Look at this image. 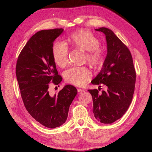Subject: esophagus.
<instances>
[{
    "mask_svg": "<svg viewBox=\"0 0 152 152\" xmlns=\"http://www.w3.org/2000/svg\"><path fill=\"white\" fill-rule=\"evenodd\" d=\"M77 91H78V93H79V94H82V93H84V90L81 89H77Z\"/></svg>",
    "mask_w": 152,
    "mask_h": 152,
    "instance_id": "34e87169",
    "label": "esophagus"
}]
</instances>
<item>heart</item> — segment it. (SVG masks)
Wrapping results in <instances>:
<instances>
[{"mask_svg": "<svg viewBox=\"0 0 152 152\" xmlns=\"http://www.w3.org/2000/svg\"><path fill=\"white\" fill-rule=\"evenodd\" d=\"M68 40L73 47L86 52V58L91 65H98L103 61V53L99 49V40L90 31L85 29L77 31L68 37ZM68 53L67 45L65 42L58 41L54 44L52 49L53 58L58 66H66ZM91 76L89 69L86 66L71 67L64 73V78L68 83L77 86L84 85Z\"/></svg>", "mask_w": 152, "mask_h": 152, "instance_id": "1", "label": "heart"}]
</instances>
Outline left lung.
<instances>
[{
  "mask_svg": "<svg viewBox=\"0 0 152 152\" xmlns=\"http://www.w3.org/2000/svg\"><path fill=\"white\" fill-rule=\"evenodd\" d=\"M95 30L104 34L107 54L102 70L91 83L103 84L107 90L102 94L98 89L88 91L93 97L95 118L102 123L112 124L124 115L132 102L136 71L130 50L113 31L105 27Z\"/></svg>",
  "mask_w": 152,
  "mask_h": 152,
  "instance_id": "8db88e82",
  "label": "left lung"
}]
</instances>
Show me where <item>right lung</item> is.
I'll use <instances>...</instances> for the list:
<instances>
[{
	"label": "right lung",
	"instance_id": "add662e5",
	"mask_svg": "<svg viewBox=\"0 0 152 152\" xmlns=\"http://www.w3.org/2000/svg\"><path fill=\"white\" fill-rule=\"evenodd\" d=\"M63 28L41 30L27 42L18 56L16 74L25 107L30 115L48 128L61 126L67 119L69 108L77 94L74 86L66 85L53 95L49 93L52 82L58 85V75L52 54L53 42Z\"/></svg>",
	"mask_w": 152,
	"mask_h": 152
}]
</instances>
